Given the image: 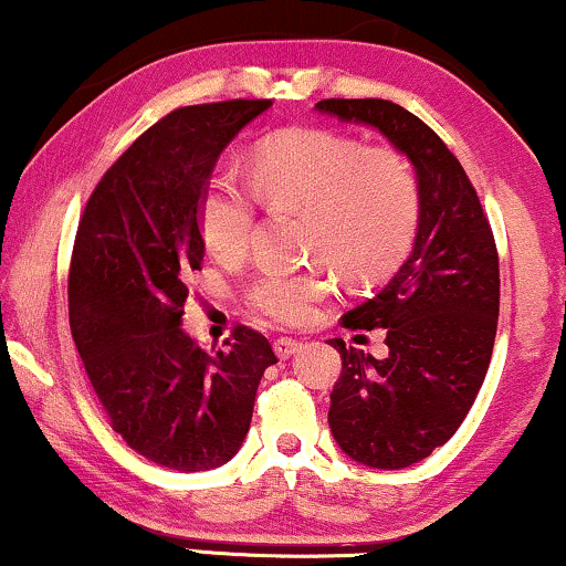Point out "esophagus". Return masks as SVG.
I'll use <instances>...</instances> for the list:
<instances>
[{
    "label": "esophagus",
    "instance_id": "esophagus-1",
    "mask_svg": "<svg viewBox=\"0 0 566 566\" xmlns=\"http://www.w3.org/2000/svg\"><path fill=\"white\" fill-rule=\"evenodd\" d=\"M298 347H301V343H298V339H293V337H277V339H275V355H277V358H281V360L291 358V355L296 353Z\"/></svg>",
    "mask_w": 566,
    "mask_h": 566
}]
</instances>
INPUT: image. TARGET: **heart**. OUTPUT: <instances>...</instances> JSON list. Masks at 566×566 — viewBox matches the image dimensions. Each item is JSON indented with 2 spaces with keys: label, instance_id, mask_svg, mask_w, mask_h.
Masks as SVG:
<instances>
[{
  "label": "heart",
  "instance_id": "b5f03b06",
  "mask_svg": "<svg viewBox=\"0 0 566 566\" xmlns=\"http://www.w3.org/2000/svg\"><path fill=\"white\" fill-rule=\"evenodd\" d=\"M258 198L275 211L306 216V252L355 283H376L397 268L420 221V185L394 146H360L327 128L277 134L254 151L252 185L231 172L208 177L198 227L221 260L242 258L258 229ZM332 293L322 268H265L242 298L275 324H301Z\"/></svg>",
  "mask_w": 566,
  "mask_h": 566
}]
</instances>
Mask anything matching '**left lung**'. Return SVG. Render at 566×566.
<instances>
[{
	"mask_svg": "<svg viewBox=\"0 0 566 566\" xmlns=\"http://www.w3.org/2000/svg\"><path fill=\"white\" fill-rule=\"evenodd\" d=\"M316 111L374 126L417 169L420 223L405 265L343 316L386 329V358L329 339L343 358L329 428L353 461L405 469L461 428L490 368L500 314V258L461 161L430 126L391 99H322Z\"/></svg>",
	"mask_w": 566,
	"mask_h": 566,
	"instance_id": "obj_1",
	"label": "left lung"
}]
</instances>
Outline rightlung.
Instances as JSON below:
<instances>
[{
	"label": "right lung",
	"mask_w": 566,
	"mask_h": 566,
	"mask_svg": "<svg viewBox=\"0 0 566 566\" xmlns=\"http://www.w3.org/2000/svg\"><path fill=\"white\" fill-rule=\"evenodd\" d=\"M270 99L172 111L144 130L84 206L69 265V327L113 430L172 471L227 463L250 430L254 394L277 363L237 324L208 353L180 327L206 239L198 200L216 159Z\"/></svg>",
	"instance_id": "add662e5"
}]
</instances>
